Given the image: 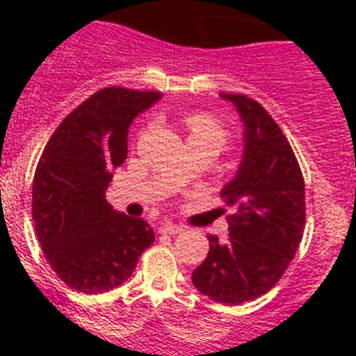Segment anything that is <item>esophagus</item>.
<instances>
[{"instance_id": "esophagus-1", "label": "esophagus", "mask_w": 356, "mask_h": 356, "mask_svg": "<svg viewBox=\"0 0 356 356\" xmlns=\"http://www.w3.org/2000/svg\"><path fill=\"white\" fill-rule=\"evenodd\" d=\"M160 232L162 234H169V235H176V234H180L181 229H184V226L180 225H172V222H162L160 225Z\"/></svg>"}]
</instances>
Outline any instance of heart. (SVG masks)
<instances>
[{
    "mask_svg": "<svg viewBox=\"0 0 356 356\" xmlns=\"http://www.w3.org/2000/svg\"><path fill=\"white\" fill-rule=\"evenodd\" d=\"M185 128L188 131V144H210L222 151L228 144V131L221 122L205 112H193L185 118ZM187 172L180 169V178L184 180Z\"/></svg>",
    "mask_w": 356,
    "mask_h": 356,
    "instance_id": "heart-1",
    "label": "heart"
}]
</instances>
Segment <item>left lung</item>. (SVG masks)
Returning a JSON list of instances; mask_svg holds the SVG:
<instances>
[{
  "label": "left lung",
  "instance_id": "obj_1",
  "mask_svg": "<svg viewBox=\"0 0 356 356\" xmlns=\"http://www.w3.org/2000/svg\"><path fill=\"white\" fill-rule=\"evenodd\" d=\"M244 122V156L234 181L221 191L228 238L207 235L210 250L193 273L194 287L210 300L241 305L271 291L287 271L305 229V181L282 128L259 102L221 94Z\"/></svg>",
  "mask_w": 356,
  "mask_h": 356
}]
</instances>
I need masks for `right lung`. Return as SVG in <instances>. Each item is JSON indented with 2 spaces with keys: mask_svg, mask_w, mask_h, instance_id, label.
<instances>
[{
  "mask_svg": "<svg viewBox=\"0 0 356 356\" xmlns=\"http://www.w3.org/2000/svg\"><path fill=\"white\" fill-rule=\"evenodd\" d=\"M162 94L106 87L53 131L31 185L39 244L67 287L99 294L127 282L155 232L140 217L114 212L105 193L127 160L128 130Z\"/></svg>",
  "mask_w": 356,
  "mask_h": 356,
  "instance_id": "obj_1",
  "label": "right lung"
}]
</instances>
